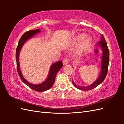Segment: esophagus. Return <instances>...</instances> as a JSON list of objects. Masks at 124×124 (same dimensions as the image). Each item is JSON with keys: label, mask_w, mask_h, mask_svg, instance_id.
Wrapping results in <instances>:
<instances>
[{"label": "esophagus", "mask_w": 124, "mask_h": 124, "mask_svg": "<svg viewBox=\"0 0 124 124\" xmlns=\"http://www.w3.org/2000/svg\"><path fill=\"white\" fill-rule=\"evenodd\" d=\"M68 62H69V59H67V58H65L63 60V64L64 65H66L68 63Z\"/></svg>", "instance_id": "1"}]
</instances>
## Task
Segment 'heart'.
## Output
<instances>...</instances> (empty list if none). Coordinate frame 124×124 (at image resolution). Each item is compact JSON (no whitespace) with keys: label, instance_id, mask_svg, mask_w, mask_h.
I'll list each match as a JSON object with an SVG mask.
<instances>
[{"label":"heart","instance_id":"obj_1","mask_svg":"<svg viewBox=\"0 0 124 124\" xmlns=\"http://www.w3.org/2000/svg\"><path fill=\"white\" fill-rule=\"evenodd\" d=\"M86 37V35L85 34H80V35H78L75 38V41L77 43H80V42L84 40L82 44L81 45L79 50V53H83V52L87 50L92 43V39L90 37Z\"/></svg>","mask_w":124,"mask_h":124}]
</instances>
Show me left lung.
<instances>
[{"instance_id":"8db88e82","label":"left lung","mask_w":124,"mask_h":124,"mask_svg":"<svg viewBox=\"0 0 124 124\" xmlns=\"http://www.w3.org/2000/svg\"><path fill=\"white\" fill-rule=\"evenodd\" d=\"M97 45H99L100 47H101L102 49V57L101 68V70L99 77L93 84L88 86H77L73 81H72L73 85L79 89H81V90L83 91H89L94 89L103 81L107 75L109 62V50L108 49V47L106 39H105L104 36L103 35L101 36V40L99 41L98 43H97Z\"/></svg>"}]
</instances>
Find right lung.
<instances>
[{
	"label": "right lung",
	"mask_w": 124,
	"mask_h": 124,
	"mask_svg": "<svg viewBox=\"0 0 124 124\" xmlns=\"http://www.w3.org/2000/svg\"><path fill=\"white\" fill-rule=\"evenodd\" d=\"M40 30H39L37 29L34 30H29L27 31V32H25L22 36L21 37L19 41H18V44L16 48V60L17 70L18 74L19 75V77L21 79V80L25 84H26L27 86L29 87L30 88L37 92L45 91L51 88L53 86V84L55 82V77H56V75L57 72L61 69V68L63 66L62 62L61 61H58L56 63H55L53 64H52L51 67V69H50L48 76V77H47V79L45 81L44 83L40 84H38V85H34V84H31L29 83H28V81L25 79H24V78H23L22 75V73L21 72L19 66V62H18V55H19L20 52L25 42L27 41L28 39L34 36V35H35L36 33L40 32Z\"/></svg>",
	"instance_id": "add662e5"
}]
</instances>
